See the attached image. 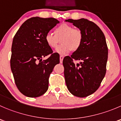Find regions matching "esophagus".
I'll return each mask as SVG.
<instances>
[{
  "instance_id": "34e87169",
  "label": "esophagus",
  "mask_w": 121,
  "mask_h": 121,
  "mask_svg": "<svg viewBox=\"0 0 121 121\" xmlns=\"http://www.w3.org/2000/svg\"><path fill=\"white\" fill-rule=\"evenodd\" d=\"M63 58H64V56H62V55H61V56H60V62H61H61L63 61Z\"/></svg>"
}]
</instances>
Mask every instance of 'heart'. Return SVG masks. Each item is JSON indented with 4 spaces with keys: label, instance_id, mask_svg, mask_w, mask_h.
I'll use <instances>...</instances> for the list:
<instances>
[{
    "label": "heart",
    "instance_id": "b5f03b06",
    "mask_svg": "<svg viewBox=\"0 0 121 121\" xmlns=\"http://www.w3.org/2000/svg\"><path fill=\"white\" fill-rule=\"evenodd\" d=\"M45 39L51 48H56L61 39L62 44L57 48L56 52L64 55L71 50L75 51L79 48L83 41V33L81 30L74 28L70 25L63 23L55 28L54 34L48 33Z\"/></svg>",
    "mask_w": 121,
    "mask_h": 121
}]
</instances>
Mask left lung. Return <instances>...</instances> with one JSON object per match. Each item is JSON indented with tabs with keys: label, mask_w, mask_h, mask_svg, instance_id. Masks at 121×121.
Masks as SVG:
<instances>
[{
	"label": "left lung",
	"mask_w": 121,
	"mask_h": 121,
	"mask_svg": "<svg viewBox=\"0 0 121 121\" xmlns=\"http://www.w3.org/2000/svg\"><path fill=\"white\" fill-rule=\"evenodd\" d=\"M83 33L80 47L63 59L64 77L69 92L79 98L93 94L100 86L106 71L108 49L104 33L94 22L86 19L65 20ZM74 60H80L76 65Z\"/></svg>",
	"instance_id": "1"
}]
</instances>
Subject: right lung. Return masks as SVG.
Listing matches in <instances>:
<instances>
[{"mask_svg":"<svg viewBox=\"0 0 121 121\" xmlns=\"http://www.w3.org/2000/svg\"><path fill=\"white\" fill-rule=\"evenodd\" d=\"M59 21L53 17H33L27 19L13 39L10 68L15 84L26 96L37 98L48 89L49 77L60 57L52 53L45 36ZM47 55V60L42 58Z\"/></svg>","mask_w":121,"mask_h":121,"instance_id":"add662e5","label":"right lung"}]
</instances>
